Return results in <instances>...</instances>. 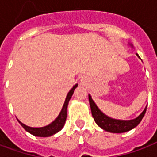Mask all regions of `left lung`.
Instances as JSON below:
<instances>
[{"label": "left lung", "instance_id": "1", "mask_svg": "<svg viewBox=\"0 0 157 157\" xmlns=\"http://www.w3.org/2000/svg\"><path fill=\"white\" fill-rule=\"evenodd\" d=\"M89 100H90L92 115L95 121L96 124L100 128H102L103 130L111 132V133H123V132H126V131L132 130L133 128H135L140 124V122L141 121L146 111V107L144 111L138 117L134 120H131V121L115 120V119L108 117L107 115L103 114L102 112L99 110V108L96 106L94 102L93 101L90 95H89Z\"/></svg>", "mask_w": 157, "mask_h": 157}]
</instances>
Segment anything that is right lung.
Masks as SVG:
<instances>
[{
  "label": "right lung",
  "mask_w": 157,
  "mask_h": 157,
  "mask_svg": "<svg viewBox=\"0 0 157 157\" xmlns=\"http://www.w3.org/2000/svg\"><path fill=\"white\" fill-rule=\"evenodd\" d=\"M78 84H75L73 89L68 92L67 97H66V99H65L64 105L63 106V109H62L60 114L58 115V117L55 119L54 121H52V123L44 127H40V128H33V127H29L25 125L24 124H22L21 122L19 121V123L21 124V126L23 127L25 130H27V132H29L30 134L35 136H40V137H47L50 136H52L54 135L57 132H58L59 130H61L63 129V127L64 125L65 121H66V118H67V104H68V101L70 100L71 97L74 94V90L77 88Z\"/></svg>",
  "instance_id": "obj_1"
}]
</instances>
